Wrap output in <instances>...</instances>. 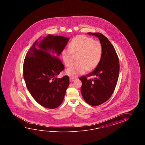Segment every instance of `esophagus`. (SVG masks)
Wrapping results in <instances>:
<instances>
[{
  "mask_svg": "<svg viewBox=\"0 0 145 145\" xmlns=\"http://www.w3.org/2000/svg\"><path fill=\"white\" fill-rule=\"evenodd\" d=\"M75 80V78H74V77H71L70 78V81L71 82H73Z\"/></svg>",
  "mask_w": 145,
  "mask_h": 145,
  "instance_id": "esophagus-1",
  "label": "esophagus"
}]
</instances>
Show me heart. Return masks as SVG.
<instances>
[{
	"instance_id": "heart-1",
	"label": "heart",
	"mask_w": 145,
	"mask_h": 145,
	"mask_svg": "<svg viewBox=\"0 0 145 145\" xmlns=\"http://www.w3.org/2000/svg\"><path fill=\"white\" fill-rule=\"evenodd\" d=\"M69 50H64L62 57L65 65L71 67L74 61L77 62L71 68L67 69L66 74L76 77L85 71H91L99 65L102 59L103 47L98 40L84 35L74 38L68 46Z\"/></svg>"
}]
</instances>
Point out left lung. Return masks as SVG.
Segmentation results:
<instances>
[{"mask_svg": "<svg viewBox=\"0 0 145 145\" xmlns=\"http://www.w3.org/2000/svg\"><path fill=\"white\" fill-rule=\"evenodd\" d=\"M88 34L99 37L103 54L95 69L79 79L82 81L81 93L83 99L89 105L96 106L106 102L114 92L120 71L119 59L114 46L107 37L100 33ZM91 76L95 78H88Z\"/></svg>", "mask_w": 145, "mask_h": 145, "instance_id": "obj_1", "label": "left lung"}]
</instances>
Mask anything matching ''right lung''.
Here are the masks:
<instances>
[{"label": "right lung", "instance_id": "right-lung-1", "mask_svg": "<svg viewBox=\"0 0 145 145\" xmlns=\"http://www.w3.org/2000/svg\"><path fill=\"white\" fill-rule=\"evenodd\" d=\"M69 38L48 36L38 42L36 40L28 51L23 64V77L31 95L44 107L54 109L62 104L69 84V78L57 76L64 66L55 55L59 56L68 42ZM40 49L37 50L35 46Z\"/></svg>", "mask_w": 145, "mask_h": 145}]
</instances>
